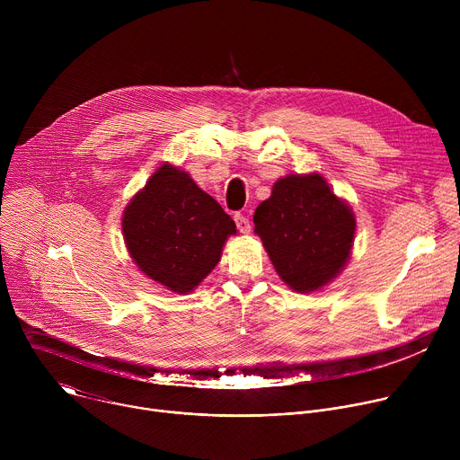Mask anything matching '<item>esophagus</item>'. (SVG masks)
<instances>
[{"label": "esophagus", "mask_w": 460, "mask_h": 460, "mask_svg": "<svg viewBox=\"0 0 460 460\" xmlns=\"http://www.w3.org/2000/svg\"><path fill=\"white\" fill-rule=\"evenodd\" d=\"M234 222H236V227L240 233H249L251 231V222L245 215H234Z\"/></svg>", "instance_id": "obj_1"}]
</instances>
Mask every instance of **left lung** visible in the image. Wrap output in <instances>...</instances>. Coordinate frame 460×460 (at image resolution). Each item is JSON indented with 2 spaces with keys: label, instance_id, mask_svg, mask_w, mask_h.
Listing matches in <instances>:
<instances>
[{
  "label": "left lung",
  "instance_id": "obj_1",
  "mask_svg": "<svg viewBox=\"0 0 460 460\" xmlns=\"http://www.w3.org/2000/svg\"><path fill=\"white\" fill-rule=\"evenodd\" d=\"M279 277L309 293L335 279L351 252L355 217L320 174H289L252 217Z\"/></svg>",
  "mask_w": 460,
  "mask_h": 460
}]
</instances>
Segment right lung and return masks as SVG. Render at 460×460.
<instances>
[{
  "mask_svg": "<svg viewBox=\"0 0 460 460\" xmlns=\"http://www.w3.org/2000/svg\"><path fill=\"white\" fill-rule=\"evenodd\" d=\"M123 236L137 266L174 293H189L220 261L236 226L190 176L162 165L123 213Z\"/></svg>",
  "mask_w": 460,
  "mask_h": 460,
  "instance_id": "add662e5",
  "label": "right lung"
}]
</instances>
